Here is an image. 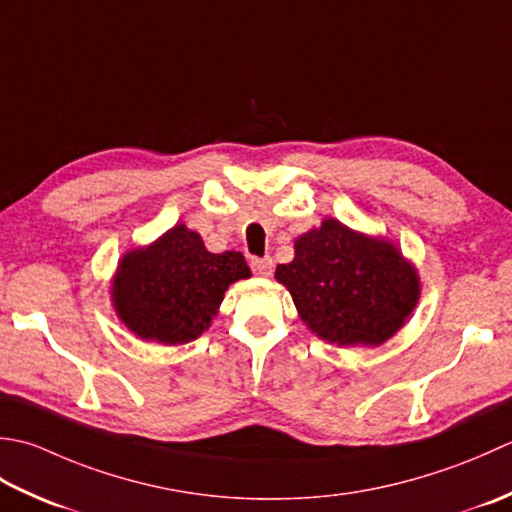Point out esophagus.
Listing matches in <instances>:
<instances>
[{
    "mask_svg": "<svg viewBox=\"0 0 512 512\" xmlns=\"http://www.w3.org/2000/svg\"><path fill=\"white\" fill-rule=\"evenodd\" d=\"M252 269L254 274L258 276H271V271H274V263H271V258H252Z\"/></svg>",
    "mask_w": 512,
    "mask_h": 512,
    "instance_id": "obj_1",
    "label": "esophagus"
}]
</instances>
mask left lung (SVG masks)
Masks as SVG:
<instances>
[{"label": "left lung", "mask_w": 512, "mask_h": 512, "mask_svg": "<svg viewBox=\"0 0 512 512\" xmlns=\"http://www.w3.org/2000/svg\"><path fill=\"white\" fill-rule=\"evenodd\" d=\"M296 256L276 267L318 338L338 347H378L398 333L420 298L415 267L393 243L325 218L294 243Z\"/></svg>", "instance_id": "left-lung-1"}]
</instances>
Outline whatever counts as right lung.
Returning a JSON list of instances; mask_svg holds the SVG:
<instances>
[{
  "label": "right lung",
  "instance_id": "add662e5",
  "mask_svg": "<svg viewBox=\"0 0 512 512\" xmlns=\"http://www.w3.org/2000/svg\"><path fill=\"white\" fill-rule=\"evenodd\" d=\"M241 252L212 254L183 223L119 260L112 302L141 340L185 344L212 325L227 287L249 278Z\"/></svg>",
  "mask_w": 512,
  "mask_h": 512
}]
</instances>
